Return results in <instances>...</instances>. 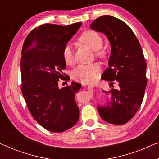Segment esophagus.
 <instances>
[{
    "label": "esophagus",
    "instance_id": "esophagus-1",
    "mask_svg": "<svg viewBox=\"0 0 159 159\" xmlns=\"http://www.w3.org/2000/svg\"><path fill=\"white\" fill-rule=\"evenodd\" d=\"M88 90L89 91L90 93H93V87L92 85H88Z\"/></svg>",
    "mask_w": 159,
    "mask_h": 159
}]
</instances>
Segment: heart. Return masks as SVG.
Masks as SVG:
<instances>
[{"label": "heart", "instance_id": "1", "mask_svg": "<svg viewBox=\"0 0 159 159\" xmlns=\"http://www.w3.org/2000/svg\"><path fill=\"white\" fill-rule=\"evenodd\" d=\"M80 43L86 45L91 50L95 51L97 56L104 55L102 51L103 40L101 34L95 31H87L80 37ZM62 56L67 65H72L75 63L74 51L71 45L67 44L64 46L62 51ZM101 71V66L98 64H81L73 69L71 77L74 80L83 83H93L96 81Z\"/></svg>", "mask_w": 159, "mask_h": 159}]
</instances>
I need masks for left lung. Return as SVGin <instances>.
<instances>
[{
    "instance_id": "left-lung-1",
    "label": "left lung",
    "mask_w": 159,
    "mask_h": 159,
    "mask_svg": "<svg viewBox=\"0 0 159 159\" xmlns=\"http://www.w3.org/2000/svg\"><path fill=\"white\" fill-rule=\"evenodd\" d=\"M90 27L105 34L111 45L108 67L101 78L118 84L117 89L103 90L109 99L104 105L98 106V111L106 122L124 125L138 111L146 88L147 66L142 48L129 26L116 17H98Z\"/></svg>"
}]
</instances>
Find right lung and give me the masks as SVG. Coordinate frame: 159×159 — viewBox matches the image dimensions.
I'll return each instance as SVG.
<instances>
[{"label": "right lung", "mask_w": 159, "mask_h": 159, "mask_svg": "<svg viewBox=\"0 0 159 159\" xmlns=\"http://www.w3.org/2000/svg\"><path fill=\"white\" fill-rule=\"evenodd\" d=\"M81 26L80 22L66 27L45 24L30 32L24 43L21 92L32 116L48 131L64 132L79 120L75 98L82 85L72 82L59 88L58 81L66 79L63 49Z\"/></svg>", "instance_id": "add662e5"}]
</instances>
